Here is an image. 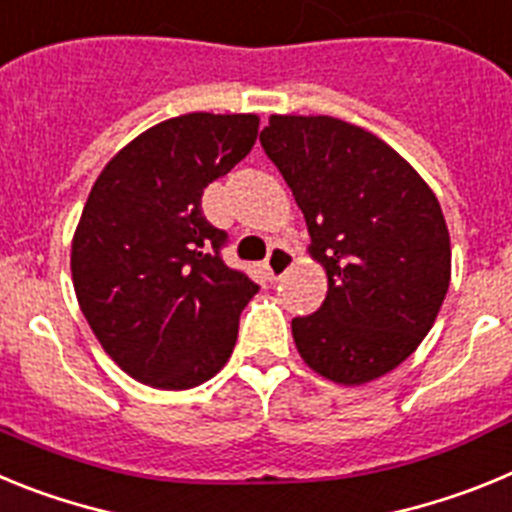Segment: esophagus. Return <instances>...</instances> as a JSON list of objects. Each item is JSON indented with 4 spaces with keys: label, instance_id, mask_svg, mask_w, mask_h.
Wrapping results in <instances>:
<instances>
[{
    "label": "esophagus",
    "instance_id": "1",
    "mask_svg": "<svg viewBox=\"0 0 512 512\" xmlns=\"http://www.w3.org/2000/svg\"><path fill=\"white\" fill-rule=\"evenodd\" d=\"M295 264V253L289 251L287 246H271L269 256H266V271H269L271 279H282L289 269Z\"/></svg>",
    "mask_w": 512,
    "mask_h": 512
}]
</instances>
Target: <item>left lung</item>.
Instances as JSON below:
<instances>
[{
	"label": "left lung",
	"mask_w": 512,
	"mask_h": 512,
	"mask_svg": "<svg viewBox=\"0 0 512 512\" xmlns=\"http://www.w3.org/2000/svg\"><path fill=\"white\" fill-rule=\"evenodd\" d=\"M259 140L328 274L320 310L292 320L297 351L338 384L392 372L428 336L449 289L436 194L384 140L336 117L271 115Z\"/></svg>",
	"instance_id": "obj_1"
}]
</instances>
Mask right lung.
<instances>
[{
    "label": "right lung",
    "instance_id": "add662e5",
    "mask_svg": "<svg viewBox=\"0 0 512 512\" xmlns=\"http://www.w3.org/2000/svg\"><path fill=\"white\" fill-rule=\"evenodd\" d=\"M256 115L158 122L104 166L71 243L81 312L122 372L189 390L230 359L259 284L223 261L202 194L251 153Z\"/></svg>",
    "mask_w": 512,
    "mask_h": 512
}]
</instances>
